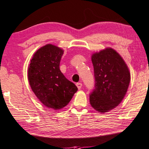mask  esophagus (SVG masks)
Masks as SVG:
<instances>
[{"label":"esophagus","mask_w":149,"mask_h":149,"mask_svg":"<svg viewBox=\"0 0 149 149\" xmlns=\"http://www.w3.org/2000/svg\"><path fill=\"white\" fill-rule=\"evenodd\" d=\"M76 85H77V88L79 89H80L82 88V83H80V82H77V83L76 84Z\"/></svg>","instance_id":"esophagus-1"}]
</instances>
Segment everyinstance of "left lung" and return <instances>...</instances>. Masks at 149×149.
I'll use <instances>...</instances> for the list:
<instances>
[{
    "label": "left lung",
    "instance_id": "left-lung-1",
    "mask_svg": "<svg viewBox=\"0 0 149 149\" xmlns=\"http://www.w3.org/2000/svg\"><path fill=\"white\" fill-rule=\"evenodd\" d=\"M94 88L90 94L92 108L102 113L121 103L130 82V72L123 58L111 48L92 56Z\"/></svg>",
    "mask_w": 149,
    "mask_h": 149
}]
</instances>
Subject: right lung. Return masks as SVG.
<instances>
[{
	"label": "right lung",
	"mask_w": 149,
	"mask_h": 149,
	"mask_svg": "<svg viewBox=\"0 0 149 149\" xmlns=\"http://www.w3.org/2000/svg\"><path fill=\"white\" fill-rule=\"evenodd\" d=\"M63 51L46 45L36 52L28 68V80L38 98L47 108L59 109L67 106L78 91L61 72Z\"/></svg>",
	"instance_id": "right-lung-1"
}]
</instances>
